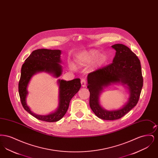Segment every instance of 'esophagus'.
I'll return each mask as SVG.
<instances>
[{
    "label": "esophagus",
    "instance_id": "esophagus-1",
    "mask_svg": "<svg viewBox=\"0 0 158 158\" xmlns=\"http://www.w3.org/2000/svg\"><path fill=\"white\" fill-rule=\"evenodd\" d=\"M81 85H82V87L86 86V84H87V81H86V80L85 79H81Z\"/></svg>",
    "mask_w": 158,
    "mask_h": 158
}]
</instances>
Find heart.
<instances>
[{"label": "heart", "mask_w": 158, "mask_h": 158, "mask_svg": "<svg viewBox=\"0 0 158 158\" xmlns=\"http://www.w3.org/2000/svg\"><path fill=\"white\" fill-rule=\"evenodd\" d=\"M97 52L92 51L90 52H84L79 56V62L82 63H88L93 60L97 56ZM105 57L104 55H99L95 60V63L97 65H101L105 61Z\"/></svg>", "instance_id": "b5f03b06"}]
</instances>
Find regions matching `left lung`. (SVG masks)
<instances>
[{
	"instance_id": "obj_1",
	"label": "left lung",
	"mask_w": 158,
	"mask_h": 158,
	"mask_svg": "<svg viewBox=\"0 0 158 158\" xmlns=\"http://www.w3.org/2000/svg\"><path fill=\"white\" fill-rule=\"evenodd\" d=\"M116 51L113 63L89 73L88 86L90 92L89 105L94 114L105 120H117L125 115L137 104L143 87L140 61L128 47L121 44L111 46ZM126 84L131 94L128 104L121 109L108 112L98 103V95L103 87L111 82Z\"/></svg>"
}]
</instances>
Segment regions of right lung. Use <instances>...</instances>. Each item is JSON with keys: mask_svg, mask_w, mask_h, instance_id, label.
Listing matches in <instances>:
<instances>
[{"mask_svg": "<svg viewBox=\"0 0 158 158\" xmlns=\"http://www.w3.org/2000/svg\"><path fill=\"white\" fill-rule=\"evenodd\" d=\"M61 51L59 50L38 49L33 51L25 60L21 68V74L18 84L20 100L23 108L40 120L47 122H56L60 120L65 115L71 99L81 87L80 79L65 81L59 80V106L56 112L47 115H38L32 113L26 104V97L28 94L27 88L31 78L35 73L45 71L59 77L61 74L62 68L59 63L60 60Z\"/></svg>", "mask_w": 158, "mask_h": 158, "instance_id": "obj_1", "label": "right lung"}]
</instances>
